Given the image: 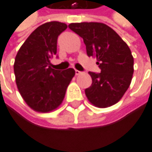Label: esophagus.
Here are the masks:
<instances>
[{"label": "esophagus", "mask_w": 152, "mask_h": 152, "mask_svg": "<svg viewBox=\"0 0 152 152\" xmlns=\"http://www.w3.org/2000/svg\"><path fill=\"white\" fill-rule=\"evenodd\" d=\"M75 75H78L82 74V72H81V71H79V70H75Z\"/></svg>", "instance_id": "obj_1"}]
</instances>
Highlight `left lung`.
<instances>
[{
    "mask_svg": "<svg viewBox=\"0 0 152 152\" xmlns=\"http://www.w3.org/2000/svg\"><path fill=\"white\" fill-rule=\"evenodd\" d=\"M68 27L83 38L88 56L96 57L100 73L88 72L92 85L85 90L87 99L97 107L118 103L130 85L134 59L128 45L107 24L70 23Z\"/></svg>",
    "mask_w": 152,
    "mask_h": 152,
    "instance_id": "1",
    "label": "left lung"
}]
</instances>
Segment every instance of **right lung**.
Wrapping results in <instances>:
<instances>
[{"instance_id":"obj_1","label":"right lung","mask_w":152,"mask_h":152,"mask_svg":"<svg viewBox=\"0 0 152 152\" xmlns=\"http://www.w3.org/2000/svg\"><path fill=\"white\" fill-rule=\"evenodd\" d=\"M67 28L66 23L49 22L29 35L16 55L14 75L18 90L26 104L38 112H49L63 101L75 70L51 67L56 55L57 38Z\"/></svg>"}]
</instances>
